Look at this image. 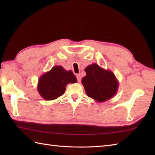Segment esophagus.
I'll return each mask as SVG.
<instances>
[{
	"instance_id": "1",
	"label": "esophagus",
	"mask_w": 155,
	"mask_h": 155,
	"mask_svg": "<svg viewBox=\"0 0 155 155\" xmlns=\"http://www.w3.org/2000/svg\"><path fill=\"white\" fill-rule=\"evenodd\" d=\"M77 78L78 82H79V83H80V82L81 81V76L80 74H77Z\"/></svg>"
}]
</instances>
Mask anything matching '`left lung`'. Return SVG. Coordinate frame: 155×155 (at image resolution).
I'll return each instance as SVG.
<instances>
[{
  "mask_svg": "<svg viewBox=\"0 0 155 155\" xmlns=\"http://www.w3.org/2000/svg\"><path fill=\"white\" fill-rule=\"evenodd\" d=\"M84 71L87 74L81 82L88 97L103 103L116 94L119 83L111 71L94 63L87 67Z\"/></svg>",
  "mask_w": 155,
  "mask_h": 155,
  "instance_id": "8db88e82",
  "label": "left lung"
}]
</instances>
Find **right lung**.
I'll use <instances>...</instances> for the list:
<instances>
[{"label":"right lung","instance_id":"obj_1","mask_svg":"<svg viewBox=\"0 0 155 155\" xmlns=\"http://www.w3.org/2000/svg\"><path fill=\"white\" fill-rule=\"evenodd\" d=\"M77 82L72 71H66L62 66H54L39 78L37 90L45 100L52 101L64 93L68 83Z\"/></svg>","mask_w":155,"mask_h":155}]
</instances>
